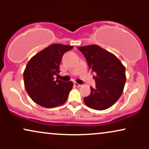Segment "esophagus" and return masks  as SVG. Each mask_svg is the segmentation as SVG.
<instances>
[{
	"label": "esophagus",
	"instance_id": "esophagus-1",
	"mask_svg": "<svg viewBox=\"0 0 149 149\" xmlns=\"http://www.w3.org/2000/svg\"><path fill=\"white\" fill-rule=\"evenodd\" d=\"M74 85H75V86H76V87H78V88H80V87L81 86V85L78 84V83H76V82H75V83H74Z\"/></svg>",
	"mask_w": 149,
	"mask_h": 149
}]
</instances>
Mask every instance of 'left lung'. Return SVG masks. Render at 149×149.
Wrapping results in <instances>:
<instances>
[{
    "label": "left lung",
    "mask_w": 149,
    "mask_h": 149,
    "mask_svg": "<svg viewBox=\"0 0 149 149\" xmlns=\"http://www.w3.org/2000/svg\"><path fill=\"white\" fill-rule=\"evenodd\" d=\"M78 49L84 54L89 68L95 73L93 78L96 88L84 97L89 108L102 111L109 109L118 100L126 81L125 67L118 58L97 45L80 46Z\"/></svg>",
    "instance_id": "8db88e82"
}]
</instances>
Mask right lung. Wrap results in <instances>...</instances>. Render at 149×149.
<instances>
[{
    "mask_svg": "<svg viewBox=\"0 0 149 149\" xmlns=\"http://www.w3.org/2000/svg\"><path fill=\"white\" fill-rule=\"evenodd\" d=\"M73 46L54 43L33 56L24 71V82L27 93L35 103L45 108L62 105L73 88V82L54 80L59 73V64L66 52Z\"/></svg>",
    "mask_w": 149,
    "mask_h": 149,
    "instance_id": "right-lung-1",
    "label": "right lung"
}]
</instances>
